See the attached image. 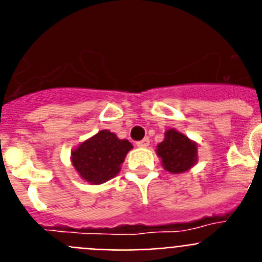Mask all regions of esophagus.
Returning a JSON list of instances; mask_svg holds the SVG:
<instances>
[{
  "label": "esophagus",
  "mask_w": 262,
  "mask_h": 262,
  "mask_svg": "<svg viewBox=\"0 0 262 262\" xmlns=\"http://www.w3.org/2000/svg\"><path fill=\"white\" fill-rule=\"evenodd\" d=\"M136 145H138V147H140V148L148 147V145H149V139L144 138V139H143V140H140V142L136 143Z\"/></svg>",
  "instance_id": "34e87169"
}]
</instances>
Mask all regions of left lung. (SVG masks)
I'll return each mask as SVG.
<instances>
[{
    "label": "left lung",
    "mask_w": 262,
    "mask_h": 262,
    "mask_svg": "<svg viewBox=\"0 0 262 262\" xmlns=\"http://www.w3.org/2000/svg\"><path fill=\"white\" fill-rule=\"evenodd\" d=\"M157 156L161 159V165L172 174L187 172L198 163V144L177 131L166 129L164 140L156 147Z\"/></svg>",
    "instance_id": "left-lung-1"
}]
</instances>
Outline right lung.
Wrapping results in <instances>:
<instances>
[{"mask_svg": "<svg viewBox=\"0 0 262 262\" xmlns=\"http://www.w3.org/2000/svg\"><path fill=\"white\" fill-rule=\"evenodd\" d=\"M131 149L133 144L128 140L119 139L108 129H101L71 152V161L85 182L99 185L120 172V165Z\"/></svg>", "mask_w": 262, "mask_h": 262, "instance_id": "add662e5", "label": "right lung"}]
</instances>
